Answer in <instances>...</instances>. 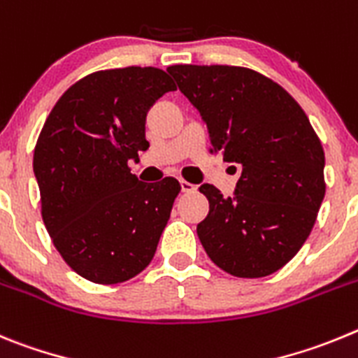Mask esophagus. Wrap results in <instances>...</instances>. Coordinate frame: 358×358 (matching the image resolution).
Returning <instances> with one entry per match:
<instances>
[{
	"mask_svg": "<svg viewBox=\"0 0 358 358\" xmlns=\"http://www.w3.org/2000/svg\"><path fill=\"white\" fill-rule=\"evenodd\" d=\"M180 185H182V192H194L196 185L191 182H185V180H180Z\"/></svg>",
	"mask_w": 358,
	"mask_h": 358,
	"instance_id": "esophagus-1",
	"label": "esophagus"
}]
</instances>
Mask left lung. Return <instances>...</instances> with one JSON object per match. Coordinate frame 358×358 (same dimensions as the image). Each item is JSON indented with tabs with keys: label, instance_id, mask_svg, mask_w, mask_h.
Here are the masks:
<instances>
[{
	"label": "left lung",
	"instance_id": "obj_1",
	"mask_svg": "<svg viewBox=\"0 0 358 358\" xmlns=\"http://www.w3.org/2000/svg\"><path fill=\"white\" fill-rule=\"evenodd\" d=\"M167 73L207 123L212 153L239 169L234 196L203 183L210 203L196 231L212 262L239 278L278 271L303 246L324 198V151L285 89L235 66Z\"/></svg>",
	"mask_w": 358,
	"mask_h": 358
}]
</instances>
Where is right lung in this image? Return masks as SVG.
<instances>
[{
	"label": "right lung",
	"mask_w": 358,
	"mask_h": 358,
	"mask_svg": "<svg viewBox=\"0 0 358 358\" xmlns=\"http://www.w3.org/2000/svg\"><path fill=\"white\" fill-rule=\"evenodd\" d=\"M176 91L157 67L98 71L71 85L34 153L46 230L73 271L127 282L151 262L180 192L176 178L144 183L128 162L146 151V114Z\"/></svg>",
	"instance_id": "1"
}]
</instances>
